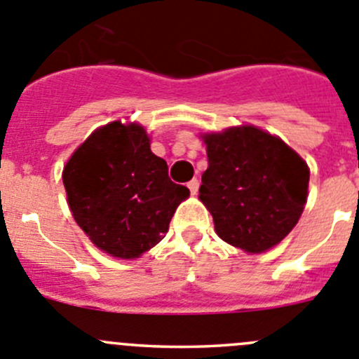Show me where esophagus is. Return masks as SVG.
Masks as SVG:
<instances>
[{
    "instance_id": "1",
    "label": "esophagus",
    "mask_w": 359,
    "mask_h": 359,
    "mask_svg": "<svg viewBox=\"0 0 359 359\" xmlns=\"http://www.w3.org/2000/svg\"><path fill=\"white\" fill-rule=\"evenodd\" d=\"M187 187H189L191 194H196L198 193V187H200V182H198V179H193L187 182Z\"/></svg>"
}]
</instances>
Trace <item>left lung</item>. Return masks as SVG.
Instances as JSON below:
<instances>
[{"instance_id":"8db88e82","label":"left lung","mask_w":359,"mask_h":359,"mask_svg":"<svg viewBox=\"0 0 359 359\" xmlns=\"http://www.w3.org/2000/svg\"><path fill=\"white\" fill-rule=\"evenodd\" d=\"M208 168L200 200L215 233L250 254L272 249L297 226L309 191V166L279 137L256 126L203 135Z\"/></svg>"}]
</instances>
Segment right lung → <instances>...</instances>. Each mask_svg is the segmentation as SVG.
Returning a JSON list of instances; mask_svg holds the SVG:
<instances>
[{
	"label": "right lung",
	"instance_id": "right-lung-1",
	"mask_svg": "<svg viewBox=\"0 0 359 359\" xmlns=\"http://www.w3.org/2000/svg\"><path fill=\"white\" fill-rule=\"evenodd\" d=\"M62 184L76 224L103 252L140 257L165 238L189 189L170 180L144 126L121 121L98 128L72 154Z\"/></svg>",
	"mask_w": 359,
	"mask_h": 359
}]
</instances>
